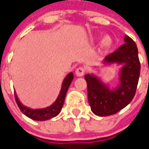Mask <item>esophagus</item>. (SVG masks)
<instances>
[{
  "label": "esophagus",
  "instance_id": "obj_1",
  "mask_svg": "<svg viewBox=\"0 0 149 149\" xmlns=\"http://www.w3.org/2000/svg\"><path fill=\"white\" fill-rule=\"evenodd\" d=\"M85 69L83 68V67H79V68H78L77 70H76V75L78 76V77H82L84 74H85Z\"/></svg>",
  "mask_w": 149,
  "mask_h": 149
}]
</instances>
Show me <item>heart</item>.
<instances>
[{
    "label": "heart",
    "mask_w": 149,
    "mask_h": 149,
    "mask_svg": "<svg viewBox=\"0 0 149 149\" xmlns=\"http://www.w3.org/2000/svg\"><path fill=\"white\" fill-rule=\"evenodd\" d=\"M113 44V40H112V37L109 36H105L102 38L101 42H100V46L103 48V49H108L110 48L111 45Z\"/></svg>",
    "instance_id": "heart-1"
}]
</instances>
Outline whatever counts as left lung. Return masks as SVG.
<instances>
[{"label": "left lung", "mask_w": 149, "mask_h": 149, "mask_svg": "<svg viewBox=\"0 0 149 149\" xmlns=\"http://www.w3.org/2000/svg\"><path fill=\"white\" fill-rule=\"evenodd\" d=\"M124 43L103 61L104 65H122L119 71V84L115 88L111 89L95 74L85 75L88 103L95 115L115 114L127 106L135 95L140 74L138 48L128 36H124Z\"/></svg>", "instance_id": "left-lung-1"}]
</instances>
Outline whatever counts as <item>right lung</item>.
Wrapping results in <instances>:
<instances>
[{
	"label": "right lung",
	"mask_w": 149,
	"mask_h": 149,
	"mask_svg": "<svg viewBox=\"0 0 149 149\" xmlns=\"http://www.w3.org/2000/svg\"><path fill=\"white\" fill-rule=\"evenodd\" d=\"M73 79V73L70 72L68 75L64 78L63 81L61 84V88L60 91V94L57 97V99L54 101L53 104H51L48 107L42 108V109H32L27 106H25L19 100V97L15 93V99L18 104V106L19 107L20 111L28 118H30L35 121H46V120L52 119L55 116H57L62 106H63V103L65 100V96L67 94V91L69 89V87Z\"/></svg>",
	"instance_id": "obj_1"
}]
</instances>
